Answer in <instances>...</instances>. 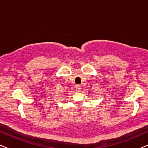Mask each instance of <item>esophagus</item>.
Wrapping results in <instances>:
<instances>
[{
  "instance_id": "obj_1",
  "label": "esophagus",
  "mask_w": 148,
  "mask_h": 148,
  "mask_svg": "<svg viewBox=\"0 0 148 148\" xmlns=\"http://www.w3.org/2000/svg\"><path fill=\"white\" fill-rule=\"evenodd\" d=\"M75 90L77 91V92H79L81 90V86H79V85H77V86H75Z\"/></svg>"
}]
</instances>
